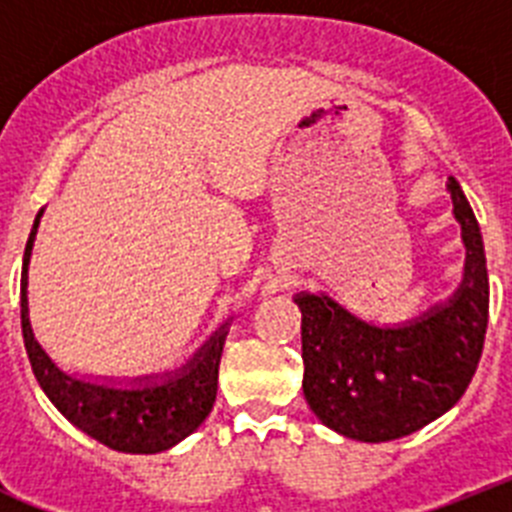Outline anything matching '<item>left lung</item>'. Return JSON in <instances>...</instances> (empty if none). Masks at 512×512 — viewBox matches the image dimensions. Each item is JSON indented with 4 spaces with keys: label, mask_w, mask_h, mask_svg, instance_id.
<instances>
[{
    "label": "left lung",
    "mask_w": 512,
    "mask_h": 512,
    "mask_svg": "<svg viewBox=\"0 0 512 512\" xmlns=\"http://www.w3.org/2000/svg\"><path fill=\"white\" fill-rule=\"evenodd\" d=\"M449 192L467 246L464 279L449 305L415 323L377 328L325 295L295 297L302 390L312 413L341 436L366 443L410 436L454 408L477 372L490 315L485 246L454 176Z\"/></svg>",
    "instance_id": "8db88e82"
}]
</instances>
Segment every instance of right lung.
<instances>
[{"mask_svg": "<svg viewBox=\"0 0 512 512\" xmlns=\"http://www.w3.org/2000/svg\"><path fill=\"white\" fill-rule=\"evenodd\" d=\"M40 215L35 217L30 238L22 259L20 307H22V338L33 374L48 400L71 420L76 428L97 438L99 443L125 454H156L171 449L174 443L197 431L202 420L210 415L217 395V366L223 356L225 325L202 346L179 377L164 384H146L138 390H117L107 384L81 382L63 374L40 343L35 341L30 320H27V261L33 251V238Z\"/></svg>", "mask_w": 512, "mask_h": 512, "instance_id": "right-lung-1", "label": "right lung"}]
</instances>
